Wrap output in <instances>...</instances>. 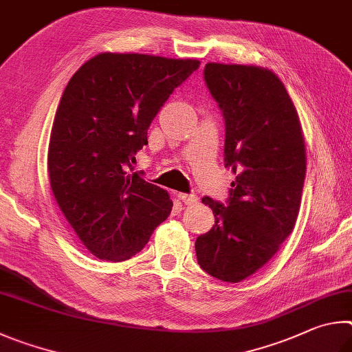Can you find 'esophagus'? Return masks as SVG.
<instances>
[{
  "label": "esophagus",
  "instance_id": "1",
  "mask_svg": "<svg viewBox=\"0 0 352 352\" xmlns=\"http://www.w3.org/2000/svg\"><path fill=\"white\" fill-rule=\"evenodd\" d=\"M177 198H179L186 206H193L199 199L198 195H195V193H179L177 195Z\"/></svg>",
  "mask_w": 352,
  "mask_h": 352
}]
</instances>
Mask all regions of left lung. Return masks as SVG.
<instances>
[{"label":"left lung","mask_w":352,"mask_h":352,"mask_svg":"<svg viewBox=\"0 0 352 352\" xmlns=\"http://www.w3.org/2000/svg\"><path fill=\"white\" fill-rule=\"evenodd\" d=\"M204 80L223 113L224 165L236 177L224 204L202 198L214 226L196 238L195 249L204 272L239 283L294 230L306 176L305 139L291 97L272 71L208 63Z\"/></svg>","instance_id":"obj_1"}]
</instances>
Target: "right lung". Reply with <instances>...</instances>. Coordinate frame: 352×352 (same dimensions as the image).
<instances>
[{"instance_id": "add662e5", "label": "right lung", "mask_w": 352, "mask_h": 352, "mask_svg": "<svg viewBox=\"0 0 352 352\" xmlns=\"http://www.w3.org/2000/svg\"><path fill=\"white\" fill-rule=\"evenodd\" d=\"M198 60L98 54L74 74L55 113L47 170L55 201L92 255L123 261L168 218V193L129 175L148 128Z\"/></svg>"}]
</instances>
